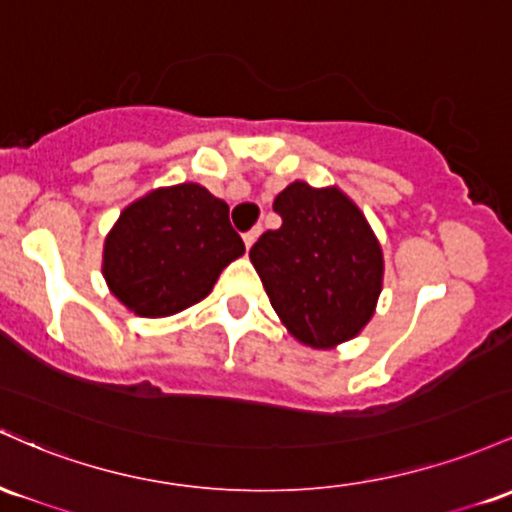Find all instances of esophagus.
Returning a JSON list of instances; mask_svg holds the SVG:
<instances>
[{
  "label": "esophagus",
  "instance_id": "esophagus-1",
  "mask_svg": "<svg viewBox=\"0 0 512 512\" xmlns=\"http://www.w3.org/2000/svg\"><path fill=\"white\" fill-rule=\"evenodd\" d=\"M258 234H261V227L251 229V232H246V234H244V244H246V249H251V246H254V241L258 239Z\"/></svg>",
  "mask_w": 512,
  "mask_h": 512
}]
</instances>
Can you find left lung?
Listing matches in <instances>:
<instances>
[{
    "label": "left lung",
    "instance_id": "left-lung-1",
    "mask_svg": "<svg viewBox=\"0 0 512 512\" xmlns=\"http://www.w3.org/2000/svg\"><path fill=\"white\" fill-rule=\"evenodd\" d=\"M273 210L283 225L261 234L249 258L275 314L302 346H341L377 309L384 280L380 239L338 186L292 181Z\"/></svg>",
    "mask_w": 512,
    "mask_h": 512
}]
</instances>
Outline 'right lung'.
I'll return each mask as SVG.
<instances>
[{"label":"right lung","instance_id":"right-lung-1","mask_svg":"<svg viewBox=\"0 0 512 512\" xmlns=\"http://www.w3.org/2000/svg\"><path fill=\"white\" fill-rule=\"evenodd\" d=\"M244 251L225 200L200 183H176L120 212L103 241L101 273L128 312L162 319L205 300Z\"/></svg>","mask_w":512,"mask_h":512}]
</instances>
